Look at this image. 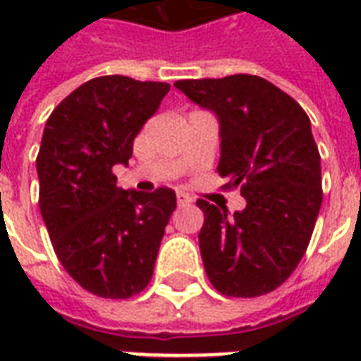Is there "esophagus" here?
<instances>
[{"label": "esophagus", "instance_id": "1", "mask_svg": "<svg viewBox=\"0 0 361 361\" xmlns=\"http://www.w3.org/2000/svg\"><path fill=\"white\" fill-rule=\"evenodd\" d=\"M176 199H178V204L180 207H185V204H189L193 199L188 195V193H183V191H178V195H176Z\"/></svg>", "mask_w": 361, "mask_h": 361}]
</instances>
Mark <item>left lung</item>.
<instances>
[{
  "instance_id": "1",
  "label": "left lung",
  "mask_w": 361,
  "mask_h": 361,
  "mask_svg": "<svg viewBox=\"0 0 361 361\" xmlns=\"http://www.w3.org/2000/svg\"><path fill=\"white\" fill-rule=\"evenodd\" d=\"M189 100L216 114L219 173L240 188L245 209L228 212L197 201L204 222L199 247L220 294L257 298L294 272L310 245L323 189L321 157L300 104L257 75L173 82Z\"/></svg>"
}]
</instances>
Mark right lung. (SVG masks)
<instances>
[{
	"mask_svg": "<svg viewBox=\"0 0 361 361\" xmlns=\"http://www.w3.org/2000/svg\"><path fill=\"white\" fill-rule=\"evenodd\" d=\"M168 82L123 75L90 79L58 104L44 127L36 170L40 212L69 276L87 292L127 300L149 286L176 193L118 188L133 141Z\"/></svg>",
	"mask_w": 361,
	"mask_h": 361,
	"instance_id": "add662e5",
	"label": "right lung"
}]
</instances>
